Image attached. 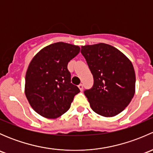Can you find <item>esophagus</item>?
<instances>
[{"instance_id": "esophagus-1", "label": "esophagus", "mask_w": 153, "mask_h": 153, "mask_svg": "<svg viewBox=\"0 0 153 153\" xmlns=\"http://www.w3.org/2000/svg\"><path fill=\"white\" fill-rule=\"evenodd\" d=\"M78 88H79V89L81 91L83 90V84H80L79 85H78Z\"/></svg>"}]
</instances>
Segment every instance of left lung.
Segmentation results:
<instances>
[{
  "label": "left lung",
  "mask_w": 153,
  "mask_h": 153,
  "mask_svg": "<svg viewBox=\"0 0 153 153\" xmlns=\"http://www.w3.org/2000/svg\"><path fill=\"white\" fill-rule=\"evenodd\" d=\"M93 75L94 84L84 91L92 110L104 117L119 114L135 92V73L130 60L112 46L99 43L81 47Z\"/></svg>",
  "instance_id": "obj_1"
}]
</instances>
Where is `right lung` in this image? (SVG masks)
I'll return each instance as SVG.
<instances>
[{
  "instance_id": "obj_1",
  "label": "right lung",
  "mask_w": 153,
  "mask_h": 153,
  "mask_svg": "<svg viewBox=\"0 0 153 153\" xmlns=\"http://www.w3.org/2000/svg\"><path fill=\"white\" fill-rule=\"evenodd\" d=\"M79 52L78 46L58 42L43 48L32 59L26 73L25 95L40 115L53 119L70 108L80 89L71 83L67 64Z\"/></svg>"
}]
</instances>
